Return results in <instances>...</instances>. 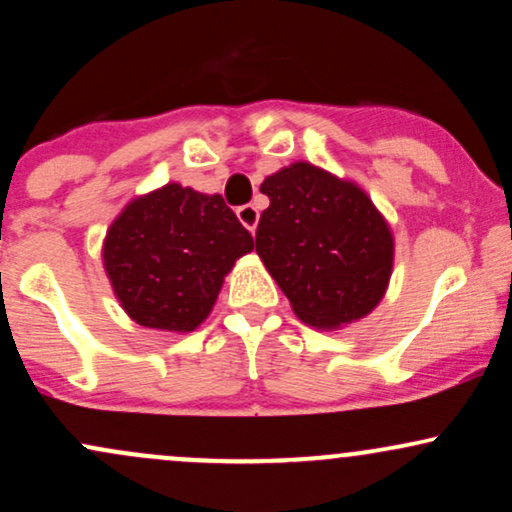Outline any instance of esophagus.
<instances>
[{
  "mask_svg": "<svg viewBox=\"0 0 512 512\" xmlns=\"http://www.w3.org/2000/svg\"><path fill=\"white\" fill-rule=\"evenodd\" d=\"M236 214H238V221L243 223L250 233H255L257 221H260V211L252 207V204H245V207H238Z\"/></svg>",
  "mask_w": 512,
  "mask_h": 512,
  "instance_id": "obj_1",
  "label": "esophagus"
}]
</instances>
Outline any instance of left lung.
Wrapping results in <instances>:
<instances>
[{
  "label": "left lung",
  "mask_w": 512,
  "mask_h": 512,
  "mask_svg": "<svg viewBox=\"0 0 512 512\" xmlns=\"http://www.w3.org/2000/svg\"><path fill=\"white\" fill-rule=\"evenodd\" d=\"M269 207L255 248L293 313L334 332L383 301L395 267V236L368 192L310 161H296L260 185Z\"/></svg>",
  "instance_id": "left-lung-1"
}]
</instances>
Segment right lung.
Wrapping results in <instances>:
<instances>
[{"instance_id":"1","label":"right lung","mask_w":512,"mask_h":512,"mask_svg":"<svg viewBox=\"0 0 512 512\" xmlns=\"http://www.w3.org/2000/svg\"><path fill=\"white\" fill-rule=\"evenodd\" d=\"M255 248L221 195L166 182L122 207L103 238V269L120 308L158 332H195L223 279Z\"/></svg>"}]
</instances>
